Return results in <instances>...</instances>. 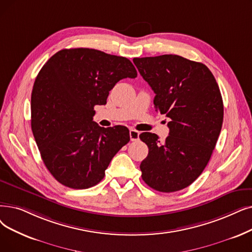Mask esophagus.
Listing matches in <instances>:
<instances>
[{"instance_id":"1","label":"esophagus","mask_w":252,"mask_h":252,"mask_svg":"<svg viewBox=\"0 0 252 252\" xmlns=\"http://www.w3.org/2000/svg\"><path fill=\"white\" fill-rule=\"evenodd\" d=\"M129 138L130 141H138L139 140V132L134 128L129 129Z\"/></svg>"}]
</instances>
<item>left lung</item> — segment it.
<instances>
[{
    "label": "left lung",
    "instance_id": "obj_1",
    "mask_svg": "<svg viewBox=\"0 0 252 252\" xmlns=\"http://www.w3.org/2000/svg\"><path fill=\"white\" fill-rule=\"evenodd\" d=\"M133 62L156 94L157 111L171 119L163 143L156 134L139 136L149 149L140 165L142 179L161 192L183 189L202 174L220 137L223 122L220 87L204 63L176 54Z\"/></svg>",
    "mask_w": 252,
    "mask_h": 252
}]
</instances>
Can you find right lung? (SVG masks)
Instances as JSON below:
<instances>
[{
	"label": "right lung",
	"mask_w": 252,
	"mask_h": 252,
	"mask_svg": "<svg viewBox=\"0 0 252 252\" xmlns=\"http://www.w3.org/2000/svg\"><path fill=\"white\" fill-rule=\"evenodd\" d=\"M136 78L129 60L90 48L63 49L40 70L31 97V126L43 162L64 187L90 189L129 141L124 126L93 122L114 85Z\"/></svg>",
	"instance_id": "add662e5"
}]
</instances>
